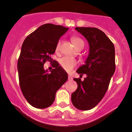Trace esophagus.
I'll return each mask as SVG.
<instances>
[{"label":"esophagus","mask_w":132,"mask_h":132,"mask_svg":"<svg viewBox=\"0 0 132 132\" xmlns=\"http://www.w3.org/2000/svg\"><path fill=\"white\" fill-rule=\"evenodd\" d=\"M73 80V77H71V75H68V80Z\"/></svg>","instance_id":"esophagus-1"}]
</instances>
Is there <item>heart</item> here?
I'll use <instances>...</instances> for the list:
<instances>
[{
	"instance_id": "heart-1",
	"label": "heart",
	"mask_w": 132,
	"mask_h": 132,
	"mask_svg": "<svg viewBox=\"0 0 132 132\" xmlns=\"http://www.w3.org/2000/svg\"><path fill=\"white\" fill-rule=\"evenodd\" d=\"M71 41H72L73 44L74 46L77 48V49L79 48L80 47H83L84 46V43L83 40L80 39L78 37H73L71 38ZM60 45H61V41H59L56 45V51H59L60 48ZM77 60L75 59L73 57H64L61 58L60 60V64L62 66V68L65 70L67 71H70L75 66H77Z\"/></svg>"
}]
</instances>
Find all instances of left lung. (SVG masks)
I'll list each match as a JSON object with an SVG mask.
<instances>
[{
    "mask_svg": "<svg viewBox=\"0 0 132 132\" xmlns=\"http://www.w3.org/2000/svg\"><path fill=\"white\" fill-rule=\"evenodd\" d=\"M89 45V55L85 64L77 70L84 80L73 78L77 90L71 94V102L77 109L88 110L98 105L107 92L110 79L115 72V48L106 34L97 28L76 27Z\"/></svg>",
    "mask_w": 132,
    "mask_h": 132,
    "instance_id": "8db88e82",
    "label": "left lung"
}]
</instances>
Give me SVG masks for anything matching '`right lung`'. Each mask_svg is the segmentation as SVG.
Listing matches in <instances>:
<instances>
[{"label":"right lung","instance_id":"obj_1","mask_svg":"<svg viewBox=\"0 0 132 132\" xmlns=\"http://www.w3.org/2000/svg\"><path fill=\"white\" fill-rule=\"evenodd\" d=\"M68 30L61 25L46 23L29 34L22 44L17 64L19 83L25 98L32 107H50L57 91L67 81L68 73L57 61L54 62L55 68L50 73L44 69V64L52 62L50 55Z\"/></svg>","mask_w":132,"mask_h":132}]
</instances>
